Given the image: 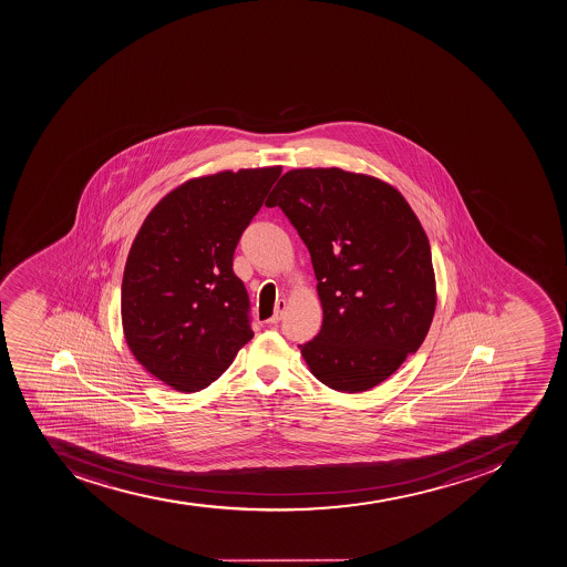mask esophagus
Segmentation results:
<instances>
[{
	"label": "esophagus",
	"instance_id": "1",
	"mask_svg": "<svg viewBox=\"0 0 567 567\" xmlns=\"http://www.w3.org/2000/svg\"><path fill=\"white\" fill-rule=\"evenodd\" d=\"M286 310V301H277L276 305V313L268 319V324H277V322L281 321L282 313Z\"/></svg>",
	"mask_w": 567,
	"mask_h": 567
}]
</instances>
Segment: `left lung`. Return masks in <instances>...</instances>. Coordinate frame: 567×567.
Wrapping results in <instances>:
<instances>
[{"label": "left lung", "mask_w": 567, "mask_h": 567, "mask_svg": "<svg viewBox=\"0 0 567 567\" xmlns=\"http://www.w3.org/2000/svg\"><path fill=\"white\" fill-rule=\"evenodd\" d=\"M279 206L310 251L322 326L301 344L311 373L359 393L386 381L426 339L436 306L431 248L395 186L342 168H296Z\"/></svg>", "instance_id": "obj_1"}]
</instances>
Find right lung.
<instances>
[{"mask_svg":"<svg viewBox=\"0 0 567 567\" xmlns=\"http://www.w3.org/2000/svg\"><path fill=\"white\" fill-rule=\"evenodd\" d=\"M281 166L188 179L152 208L121 285L125 341L174 390L210 386L254 337L234 251Z\"/></svg>","mask_w":567,"mask_h":567,"instance_id":"right-lung-1","label":"right lung"}]
</instances>
